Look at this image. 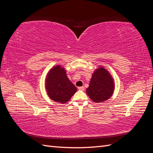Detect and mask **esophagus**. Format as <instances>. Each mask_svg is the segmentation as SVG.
I'll return each instance as SVG.
<instances>
[{
  "label": "esophagus",
  "mask_w": 153,
  "mask_h": 153,
  "mask_svg": "<svg viewBox=\"0 0 153 153\" xmlns=\"http://www.w3.org/2000/svg\"><path fill=\"white\" fill-rule=\"evenodd\" d=\"M78 90L79 91H84V87H78Z\"/></svg>",
  "instance_id": "esophagus-1"
}]
</instances>
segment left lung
<instances>
[{
	"label": "left lung",
	"mask_w": 153,
	"mask_h": 153,
	"mask_svg": "<svg viewBox=\"0 0 153 153\" xmlns=\"http://www.w3.org/2000/svg\"><path fill=\"white\" fill-rule=\"evenodd\" d=\"M114 91V82L109 72L102 66L97 68L92 75L86 93L96 103L108 100Z\"/></svg>",
	"instance_id": "left-lung-1"
}]
</instances>
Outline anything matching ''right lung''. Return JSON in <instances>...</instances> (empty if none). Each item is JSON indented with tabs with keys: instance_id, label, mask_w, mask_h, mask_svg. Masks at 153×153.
Returning <instances> with one entry per match:
<instances>
[{
	"instance_id": "1",
	"label": "right lung",
	"mask_w": 153,
	"mask_h": 153,
	"mask_svg": "<svg viewBox=\"0 0 153 153\" xmlns=\"http://www.w3.org/2000/svg\"><path fill=\"white\" fill-rule=\"evenodd\" d=\"M45 82L47 94L55 102L67 103L77 91V88L68 78L65 69L60 65L50 69Z\"/></svg>"
}]
</instances>
